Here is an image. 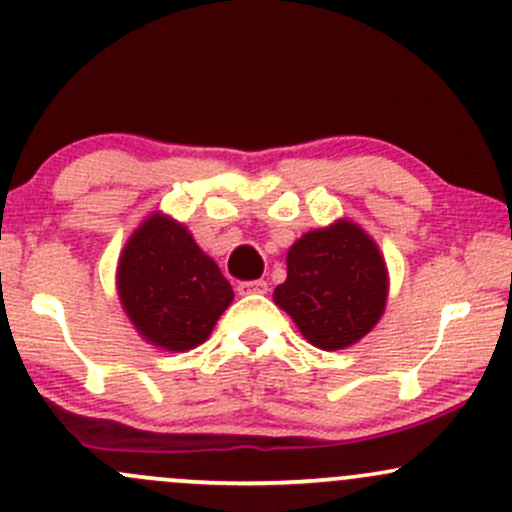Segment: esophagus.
Listing matches in <instances>:
<instances>
[{
    "mask_svg": "<svg viewBox=\"0 0 512 512\" xmlns=\"http://www.w3.org/2000/svg\"><path fill=\"white\" fill-rule=\"evenodd\" d=\"M238 291L243 296H247V294H267V282H265V279H255V282H240Z\"/></svg>",
    "mask_w": 512,
    "mask_h": 512,
    "instance_id": "34e87169",
    "label": "esophagus"
}]
</instances>
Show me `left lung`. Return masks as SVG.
Here are the masks:
<instances>
[{"mask_svg":"<svg viewBox=\"0 0 512 512\" xmlns=\"http://www.w3.org/2000/svg\"><path fill=\"white\" fill-rule=\"evenodd\" d=\"M389 272L379 247L357 223L342 221L301 235L286 252V282L274 303L320 350H345L379 323Z\"/></svg>","mask_w":512,"mask_h":512,"instance_id":"1","label":"left lung"}]
</instances>
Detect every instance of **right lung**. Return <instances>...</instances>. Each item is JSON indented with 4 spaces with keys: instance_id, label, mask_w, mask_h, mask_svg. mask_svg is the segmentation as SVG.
<instances>
[{
    "instance_id": "right-lung-1",
    "label": "right lung",
    "mask_w": 512,
    "mask_h": 512,
    "mask_svg": "<svg viewBox=\"0 0 512 512\" xmlns=\"http://www.w3.org/2000/svg\"><path fill=\"white\" fill-rule=\"evenodd\" d=\"M119 299L150 345L184 352L201 345L233 301V289L192 233L153 213L121 252Z\"/></svg>"
}]
</instances>
